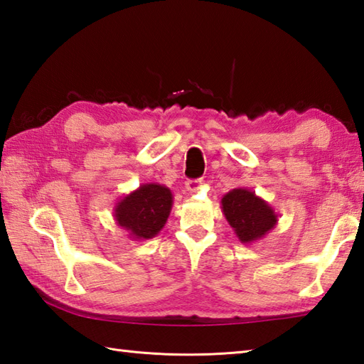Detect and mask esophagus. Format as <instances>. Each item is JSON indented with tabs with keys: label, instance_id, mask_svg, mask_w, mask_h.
<instances>
[{
	"label": "esophagus",
	"instance_id": "obj_1",
	"mask_svg": "<svg viewBox=\"0 0 364 364\" xmlns=\"http://www.w3.org/2000/svg\"><path fill=\"white\" fill-rule=\"evenodd\" d=\"M202 180H188L186 181V189L191 191V192H196L198 191L200 188H202Z\"/></svg>",
	"mask_w": 364,
	"mask_h": 364
}]
</instances>
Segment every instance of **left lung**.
Wrapping results in <instances>:
<instances>
[{
	"label": "left lung",
	"mask_w": 364,
	"mask_h": 364,
	"mask_svg": "<svg viewBox=\"0 0 364 364\" xmlns=\"http://www.w3.org/2000/svg\"><path fill=\"white\" fill-rule=\"evenodd\" d=\"M222 213L242 244H253L274 230L278 214L253 191L236 188L222 197Z\"/></svg>",
	"instance_id": "left-lung-1"
}]
</instances>
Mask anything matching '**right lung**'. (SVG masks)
Instances as JSON below:
<instances>
[{"label":"right lung","instance_id":"obj_1","mask_svg":"<svg viewBox=\"0 0 364 364\" xmlns=\"http://www.w3.org/2000/svg\"><path fill=\"white\" fill-rule=\"evenodd\" d=\"M173 196L164 184L145 183L114 206L115 223L128 231L134 241L156 236L172 211Z\"/></svg>","mask_w":364,"mask_h":364}]
</instances>
